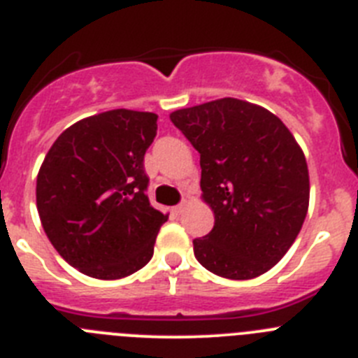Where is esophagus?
Segmentation results:
<instances>
[{"label":"esophagus","instance_id":"obj_1","mask_svg":"<svg viewBox=\"0 0 358 358\" xmlns=\"http://www.w3.org/2000/svg\"><path fill=\"white\" fill-rule=\"evenodd\" d=\"M185 207H187V203L182 201V203H180V205H176V207H173V214H176V215L182 214L183 208H185Z\"/></svg>","mask_w":358,"mask_h":358}]
</instances>
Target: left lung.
<instances>
[{
    "mask_svg": "<svg viewBox=\"0 0 358 358\" xmlns=\"http://www.w3.org/2000/svg\"><path fill=\"white\" fill-rule=\"evenodd\" d=\"M198 150L210 234L192 241L194 257L223 278L269 271L298 237L308 208V169L287 127L266 108L235 98L171 114Z\"/></svg>",
    "mask_w": 358,
    "mask_h": 358,
    "instance_id": "obj_1",
    "label": "left lung"
}]
</instances>
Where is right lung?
Instances as JSON below:
<instances>
[{"label":"right lung","instance_id":"1","mask_svg":"<svg viewBox=\"0 0 358 358\" xmlns=\"http://www.w3.org/2000/svg\"><path fill=\"white\" fill-rule=\"evenodd\" d=\"M157 114L117 108L60 134L37 176L48 239L83 275L117 280L139 271L167 215L150 205L144 155Z\"/></svg>","mask_w":358,"mask_h":358}]
</instances>
